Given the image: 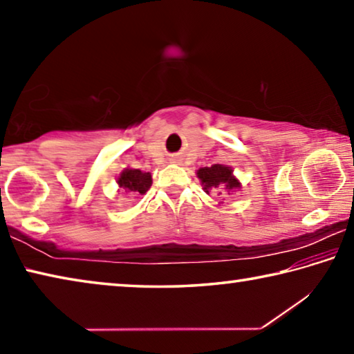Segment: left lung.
<instances>
[{
  "instance_id": "1",
  "label": "left lung",
  "mask_w": 354,
  "mask_h": 354,
  "mask_svg": "<svg viewBox=\"0 0 354 354\" xmlns=\"http://www.w3.org/2000/svg\"><path fill=\"white\" fill-rule=\"evenodd\" d=\"M232 167L214 164L211 167H201L196 170V178L200 179L203 190L209 195L214 192L217 195H232L236 190L242 189V183L234 176ZM223 203V201H221Z\"/></svg>"
}]
</instances>
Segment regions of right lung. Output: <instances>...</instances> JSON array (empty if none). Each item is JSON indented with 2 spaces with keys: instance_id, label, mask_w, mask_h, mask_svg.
<instances>
[{
  "instance_id": "right-lung-1",
  "label": "right lung",
  "mask_w": 354,
  "mask_h": 354,
  "mask_svg": "<svg viewBox=\"0 0 354 354\" xmlns=\"http://www.w3.org/2000/svg\"><path fill=\"white\" fill-rule=\"evenodd\" d=\"M117 184L118 192H127V194H129V196H133V198H139V196L145 195L148 189L151 187V173L127 167V169L117 176Z\"/></svg>"
}]
</instances>
